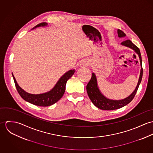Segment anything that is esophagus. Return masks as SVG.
Segmentation results:
<instances>
[{
	"label": "esophagus",
	"instance_id": "obj_1",
	"mask_svg": "<svg viewBox=\"0 0 153 153\" xmlns=\"http://www.w3.org/2000/svg\"><path fill=\"white\" fill-rule=\"evenodd\" d=\"M80 66H83V67H85L86 66L88 65V62L87 61L85 60H84V61H82L79 64Z\"/></svg>",
	"mask_w": 153,
	"mask_h": 153
}]
</instances>
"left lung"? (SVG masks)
Listing matches in <instances>:
<instances>
[{"mask_svg": "<svg viewBox=\"0 0 153 153\" xmlns=\"http://www.w3.org/2000/svg\"><path fill=\"white\" fill-rule=\"evenodd\" d=\"M117 32H118V37L120 38H123L126 36L125 33L120 29H118ZM121 45L132 49L138 54L139 56L141 68L140 71V75L137 85L135 88V90L133 91V92L126 98L121 100H109L108 98H106L104 95H103L102 93L100 92L98 87L96 76L94 74V73H92L91 79H90L89 82L88 83L87 85V91L88 97L91 100V101H92V102L93 103V104L100 109H102V110H114V109L122 108L125 105H127L134 98L135 94L138 90V88L139 87V85L141 83L142 77H143V69L142 68V59H141V53L139 48L133 44L129 39L123 41L121 43Z\"/></svg>", "mask_w": 153, "mask_h": 153, "instance_id": "8db88e82", "label": "left lung"}]
</instances>
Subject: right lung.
<instances>
[{
  "label": "right lung",
  "mask_w": 153,
  "mask_h": 153,
  "mask_svg": "<svg viewBox=\"0 0 153 153\" xmlns=\"http://www.w3.org/2000/svg\"><path fill=\"white\" fill-rule=\"evenodd\" d=\"M46 25L47 23L43 22L37 25L36 26H35L34 28H36L41 26H46ZM74 72H75L74 69L69 70L62 76V77L59 79V81L56 84L55 87L53 88L50 91L44 94H36V95L29 94L25 92L24 90H23L17 84V82L13 74H12V76L14 79V82H15L16 89L19 94L21 95V97L24 100L32 104H34L35 105L41 106V107H48L56 103L62 97L65 91L66 82L74 75Z\"/></svg>",
  "instance_id": "1"
}]
</instances>
